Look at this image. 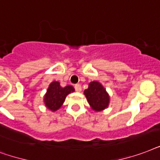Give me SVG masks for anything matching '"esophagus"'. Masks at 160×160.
I'll use <instances>...</instances> for the list:
<instances>
[{
	"label": "esophagus",
	"mask_w": 160,
	"mask_h": 160,
	"mask_svg": "<svg viewBox=\"0 0 160 160\" xmlns=\"http://www.w3.org/2000/svg\"><path fill=\"white\" fill-rule=\"evenodd\" d=\"M74 88H75V90H76L77 92H81L82 91V87H81V85H80V84H76Z\"/></svg>",
	"instance_id": "esophagus-1"
}]
</instances>
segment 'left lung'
<instances>
[{
	"label": "left lung",
	"instance_id": "8db88e82",
	"mask_svg": "<svg viewBox=\"0 0 160 160\" xmlns=\"http://www.w3.org/2000/svg\"><path fill=\"white\" fill-rule=\"evenodd\" d=\"M84 95L94 111H102L109 104V95L102 84L97 81L89 83L88 88L84 90Z\"/></svg>",
	"mask_w": 160,
	"mask_h": 160
}]
</instances>
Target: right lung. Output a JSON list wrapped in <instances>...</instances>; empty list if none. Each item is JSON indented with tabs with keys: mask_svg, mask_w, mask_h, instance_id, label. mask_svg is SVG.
<instances>
[{
	"mask_svg": "<svg viewBox=\"0 0 160 160\" xmlns=\"http://www.w3.org/2000/svg\"><path fill=\"white\" fill-rule=\"evenodd\" d=\"M72 92H74L73 87L68 85L62 88L58 82H52L48 87L44 97L46 107L53 112L57 111L62 105L67 96Z\"/></svg>",
	"mask_w": 160,
	"mask_h": 160,
	"instance_id": "add662e5",
	"label": "right lung"
}]
</instances>
